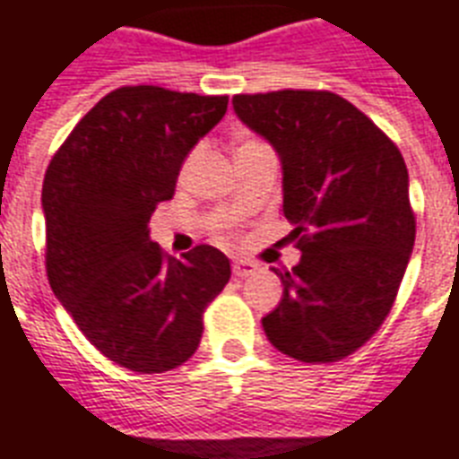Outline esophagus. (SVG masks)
<instances>
[{
  "label": "esophagus",
  "mask_w": 459,
  "mask_h": 459,
  "mask_svg": "<svg viewBox=\"0 0 459 459\" xmlns=\"http://www.w3.org/2000/svg\"><path fill=\"white\" fill-rule=\"evenodd\" d=\"M255 269H257V264L250 260H236L233 262V274L238 276V279H245V276L255 274Z\"/></svg>",
  "instance_id": "34e87169"
}]
</instances>
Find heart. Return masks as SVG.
I'll return each instance as SVG.
<instances>
[{
    "mask_svg": "<svg viewBox=\"0 0 459 459\" xmlns=\"http://www.w3.org/2000/svg\"><path fill=\"white\" fill-rule=\"evenodd\" d=\"M253 144H257V142H245V144H240L238 149H243V146H253Z\"/></svg>",
    "mask_w": 459,
    "mask_h": 459,
    "instance_id": "1",
    "label": "heart"
}]
</instances>
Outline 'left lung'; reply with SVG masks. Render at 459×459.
I'll return each mask as SVG.
<instances>
[{"instance_id": "obj_1", "label": "left lung", "mask_w": 459, "mask_h": 459, "mask_svg": "<svg viewBox=\"0 0 459 459\" xmlns=\"http://www.w3.org/2000/svg\"><path fill=\"white\" fill-rule=\"evenodd\" d=\"M243 125L274 146L300 262L274 269L284 293L262 317L281 354L330 363L363 346L394 303L416 221L400 149L330 91L233 96Z\"/></svg>"}]
</instances>
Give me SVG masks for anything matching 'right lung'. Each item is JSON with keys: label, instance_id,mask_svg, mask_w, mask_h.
I'll return each mask as SVG.
<instances>
[{"label": "right lung", "instance_id": "obj_1", "mask_svg": "<svg viewBox=\"0 0 459 459\" xmlns=\"http://www.w3.org/2000/svg\"><path fill=\"white\" fill-rule=\"evenodd\" d=\"M229 96L122 86L100 98L52 156L43 180L45 267L83 337L122 368L163 373L197 351L204 307L229 257L197 245L183 260L149 238L159 202Z\"/></svg>", "mask_w": 459, "mask_h": 459}]
</instances>
